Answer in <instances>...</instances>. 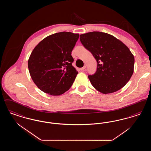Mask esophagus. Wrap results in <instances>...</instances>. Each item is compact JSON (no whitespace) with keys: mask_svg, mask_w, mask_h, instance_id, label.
<instances>
[{"mask_svg":"<svg viewBox=\"0 0 151 151\" xmlns=\"http://www.w3.org/2000/svg\"><path fill=\"white\" fill-rule=\"evenodd\" d=\"M86 66H85V65H84L83 67L80 68V71H84V70L86 69Z\"/></svg>","mask_w":151,"mask_h":151,"instance_id":"34e87169","label":"esophagus"}]
</instances>
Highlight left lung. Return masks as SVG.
Masks as SVG:
<instances>
[{
    "mask_svg": "<svg viewBox=\"0 0 151 151\" xmlns=\"http://www.w3.org/2000/svg\"><path fill=\"white\" fill-rule=\"evenodd\" d=\"M80 40L97 62L96 73L88 76L96 90L111 93L127 83L134 72L135 59L126 45L115 37L100 32L81 35Z\"/></svg>",
    "mask_w": 151,
    "mask_h": 151,
    "instance_id": "8db88e82",
    "label": "left lung"
}]
</instances>
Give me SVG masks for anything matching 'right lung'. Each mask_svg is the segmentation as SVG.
I'll use <instances>...</instances> for the list:
<instances>
[{
    "mask_svg": "<svg viewBox=\"0 0 151 151\" xmlns=\"http://www.w3.org/2000/svg\"><path fill=\"white\" fill-rule=\"evenodd\" d=\"M79 34L63 32L46 37L32 51L28 59L30 76L42 92L59 96L72 86L78 72L72 65L71 52Z\"/></svg>",
    "mask_w": 151,
    "mask_h": 151,
    "instance_id": "obj_1",
    "label": "right lung"
}]
</instances>
